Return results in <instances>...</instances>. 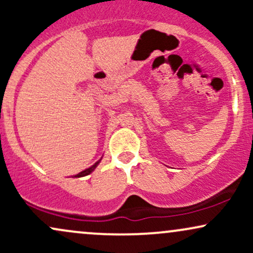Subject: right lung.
I'll list each match as a JSON object with an SVG mask.
<instances>
[{
    "mask_svg": "<svg viewBox=\"0 0 253 253\" xmlns=\"http://www.w3.org/2000/svg\"><path fill=\"white\" fill-rule=\"evenodd\" d=\"M101 159H102V158H101ZM101 159H100V161H97V162H96V163H95L94 165H91V167H90V168H88V169L83 170V171H82V172H80V173H77V175H75V177H84V176H88V175H89V173H91V172H92V171H94L95 169H96V167H97V165H98V164H100Z\"/></svg>",
    "mask_w": 253,
    "mask_h": 253,
    "instance_id": "right-lung-1",
    "label": "right lung"
}]
</instances>
